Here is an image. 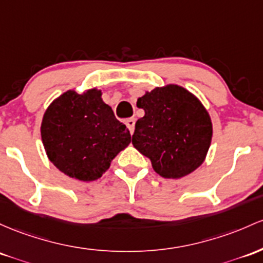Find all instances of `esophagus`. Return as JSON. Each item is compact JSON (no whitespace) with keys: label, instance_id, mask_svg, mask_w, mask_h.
Masks as SVG:
<instances>
[{"label":"esophagus","instance_id":"1","mask_svg":"<svg viewBox=\"0 0 263 263\" xmlns=\"http://www.w3.org/2000/svg\"><path fill=\"white\" fill-rule=\"evenodd\" d=\"M135 122H136V121H135V118H128V120H126V125H127V127H128V129L131 134H134V131H135Z\"/></svg>","mask_w":263,"mask_h":263}]
</instances>
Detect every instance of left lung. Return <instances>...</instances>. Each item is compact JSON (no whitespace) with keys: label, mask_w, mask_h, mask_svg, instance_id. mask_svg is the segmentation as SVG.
<instances>
[{"label":"left lung","mask_w":263,"mask_h":263,"mask_svg":"<svg viewBox=\"0 0 263 263\" xmlns=\"http://www.w3.org/2000/svg\"><path fill=\"white\" fill-rule=\"evenodd\" d=\"M145 116L138 118L132 145L151 160L156 174L178 180L206 160L212 141L209 111L192 92L170 85L146 91L137 99Z\"/></svg>","instance_id":"obj_1"}]
</instances>
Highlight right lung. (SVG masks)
Segmentation results:
<instances>
[{
  "instance_id": "obj_1",
  "label": "right lung",
  "mask_w": 263,
  "mask_h": 263,
  "mask_svg": "<svg viewBox=\"0 0 263 263\" xmlns=\"http://www.w3.org/2000/svg\"><path fill=\"white\" fill-rule=\"evenodd\" d=\"M41 138L54 167L83 182L99 180L131 142L99 88L81 93L68 89L52 101L43 115Z\"/></svg>"
}]
</instances>
